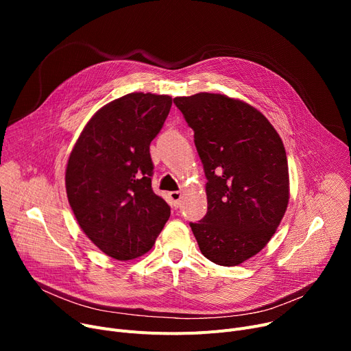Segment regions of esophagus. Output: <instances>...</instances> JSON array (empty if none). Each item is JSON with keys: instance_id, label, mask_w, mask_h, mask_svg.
<instances>
[{"instance_id": "34e87169", "label": "esophagus", "mask_w": 351, "mask_h": 351, "mask_svg": "<svg viewBox=\"0 0 351 351\" xmlns=\"http://www.w3.org/2000/svg\"><path fill=\"white\" fill-rule=\"evenodd\" d=\"M180 199H182V193L178 192V191H173V192H169V204L178 209L179 205H180Z\"/></svg>"}]
</instances>
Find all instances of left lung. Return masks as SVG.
<instances>
[{
    "label": "left lung",
    "instance_id": "1",
    "mask_svg": "<svg viewBox=\"0 0 351 351\" xmlns=\"http://www.w3.org/2000/svg\"><path fill=\"white\" fill-rule=\"evenodd\" d=\"M173 102L193 129L208 179V212L189 223L199 249L216 265H241L267 245L287 209L283 142L265 115L239 99L200 92Z\"/></svg>",
    "mask_w": 351,
    "mask_h": 351
}]
</instances>
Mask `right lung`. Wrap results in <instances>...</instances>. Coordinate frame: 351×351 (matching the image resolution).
I'll return each instance as SVG.
<instances>
[{
  "label": "right lung",
  "instance_id": "add662e5",
  "mask_svg": "<svg viewBox=\"0 0 351 351\" xmlns=\"http://www.w3.org/2000/svg\"><path fill=\"white\" fill-rule=\"evenodd\" d=\"M172 106L168 95L134 92L89 119L69 155L68 202L84 233L105 254L129 261L149 250L171 216L152 191L149 145Z\"/></svg>",
  "mask_w": 351,
  "mask_h": 351
}]
</instances>
